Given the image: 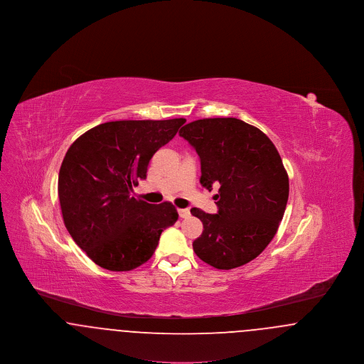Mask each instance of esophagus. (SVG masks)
<instances>
[{"instance_id": "1", "label": "esophagus", "mask_w": 364, "mask_h": 364, "mask_svg": "<svg viewBox=\"0 0 364 364\" xmlns=\"http://www.w3.org/2000/svg\"><path fill=\"white\" fill-rule=\"evenodd\" d=\"M180 218H188L191 215L190 208H178Z\"/></svg>"}]
</instances>
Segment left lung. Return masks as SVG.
Listing matches in <instances>:
<instances>
[{
	"mask_svg": "<svg viewBox=\"0 0 364 364\" xmlns=\"http://www.w3.org/2000/svg\"><path fill=\"white\" fill-rule=\"evenodd\" d=\"M178 134L200 158V184L218 188L217 214L191 208L203 224L192 242L195 254L221 270L255 259L277 233L289 195L276 146L257 127L233 117L196 120Z\"/></svg>",
	"mask_w": 364,
	"mask_h": 364,
	"instance_id": "8db88e82",
	"label": "left lung"
}]
</instances>
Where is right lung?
I'll return each mask as SVG.
<instances>
[{
  "instance_id": "add662e5",
  "label": "right lung",
  "mask_w": 364,
  "mask_h": 364,
  "mask_svg": "<svg viewBox=\"0 0 364 364\" xmlns=\"http://www.w3.org/2000/svg\"><path fill=\"white\" fill-rule=\"evenodd\" d=\"M184 122H105L70 144L58 173L63 220L98 266L110 272L136 269L153 257L164 229L177 221L172 203L150 205L131 192L146 178L151 156Z\"/></svg>"
}]
</instances>
